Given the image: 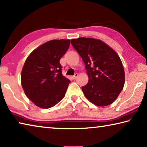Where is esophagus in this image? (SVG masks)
Returning a JSON list of instances; mask_svg holds the SVG:
<instances>
[{"instance_id":"34e87169","label":"esophagus","mask_w":147,"mask_h":147,"mask_svg":"<svg viewBox=\"0 0 147 147\" xmlns=\"http://www.w3.org/2000/svg\"><path fill=\"white\" fill-rule=\"evenodd\" d=\"M78 73H75V74H74V76H71V78H72V79H73V80H74V79H76V78H77V77H78Z\"/></svg>"}]
</instances>
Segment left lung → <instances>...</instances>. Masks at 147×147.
Listing matches in <instances>:
<instances>
[{
    "mask_svg": "<svg viewBox=\"0 0 147 147\" xmlns=\"http://www.w3.org/2000/svg\"><path fill=\"white\" fill-rule=\"evenodd\" d=\"M71 43L85 63L88 75V83L82 87L84 95L96 106L113 103L124 84V67L118 54L99 39L80 38Z\"/></svg>",
    "mask_w": 147,
    "mask_h": 147,
    "instance_id": "1",
    "label": "left lung"
}]
</instances>
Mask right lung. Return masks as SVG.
I'll return each instance as SVG.
<instances>
[{"label": "right lung", "mask_w": 147, "mask_h": 147, "mask_svg": "<svg viewBox=\"0 0 147 147\" xmlns=\"http://www.w3.org/2000/svg\"><path fill=\"white\" fill-rule=\"evenodd\" d=\"M69 45V39L49 41L34 50L25 61L22 87L27 97L39 108L53 107L65 96L71 81L62 74L59 60Z\"/></svg>", "instance_id": "1"}]
</instances>
